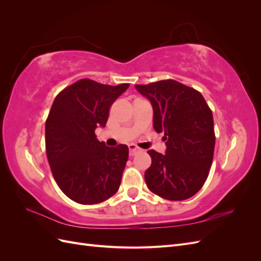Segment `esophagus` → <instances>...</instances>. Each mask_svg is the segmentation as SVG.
Masks as SVG:
<instances>
[{"mask_svg": "<svg viewBox=\"0 0 261 261\" xmlns=\"http://www.w3.org/2000/svg\"><path fill=\"white\" fill-rule=\"evenodd\" d=\"M128 149H129V155H135L140 150L136 145H134V144L128 145Z\"/></svg>", "mask_w": 261, "mask_h": 261, "instance_id": "1", "label": "esophagus"}]
</instances>
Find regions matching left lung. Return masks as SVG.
<instances>
[{
  "label": "left lung",
  "instance_id": "8db88e82",
  "mask_svg": "<svg viewBox=\"0 0 261 261\" xmlns=\"http://www.w3.org/2000/svg\"><path fill=\"white\" fill-rule=\"evenodd\" d=\"M153 108V128L164 133L165 154L149 150L148 188L168 200H185L200 191L212 164L213 116L202 94L173 80L136 85Z\"/></svg>",
  "mask_w": 261,
  "mask_h": 261
}]
</instances>
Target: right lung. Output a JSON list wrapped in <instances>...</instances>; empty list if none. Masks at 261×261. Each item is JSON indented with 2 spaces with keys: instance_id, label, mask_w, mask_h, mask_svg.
<instances>
[{
  "instance_id": "1",
  "label": "right lung",
  "mask_w": 261,
  "mask_h": 261,
  "mask_svg": "<svg viewBox=\"0 0 261 261\" xmlns=\"http://www.w3.org/2000/svg\"><path fill=\"white\" fill-rule=\"evenodd\" d=\"M128 87L84 78L54 99L45 121L46 156L61 191L78 203H99L118 191L128 147H107L94 130L105 127L110 108Z\"/></svg>"
}]
</instances>
